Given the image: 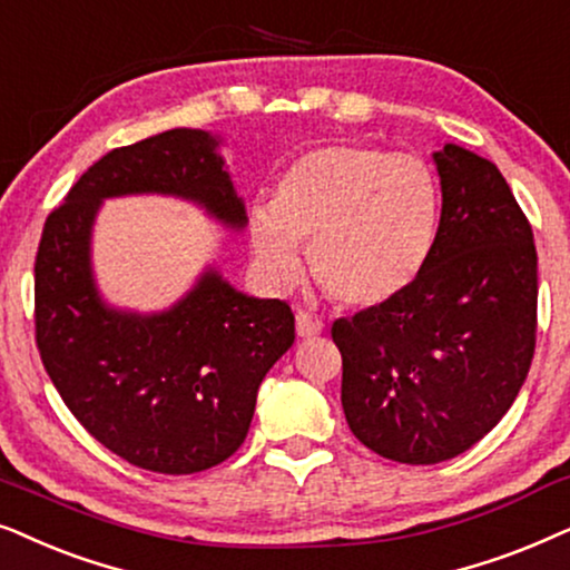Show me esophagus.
I'll return each instance as SVG.
<instances>
[{
  "instance_id": "1",
  "label": "esophagus",
  "mask_w": 570,
  "mask_h": 570,
  "mask_svg": "<svg viewBox=\"0 0 570 570\" xmlns=\"http://www.w3.org/2000/svg\"><path fill=\"white\" fill-rule=\"evenodd\" d=\"M323 331V321L317 315H309L305 309L297 313V336L299 338H315Z\"/></svg>"
}]
</instances>
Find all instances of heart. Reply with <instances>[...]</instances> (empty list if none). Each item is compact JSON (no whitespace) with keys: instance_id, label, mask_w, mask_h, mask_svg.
I'll return each instance as SVG.
<instances>
[{"instance_id":"heart-1","label":"heart","mask_w":570,"mask_h":570,"mask_svg":"<svg viewBox=\"0 0 570 570\" xmlns=\"http://www.w3.org/2000/svg\"><path fill=\"white\" fill-rule=\"evenodd\" d=\"M438 214V181L422 158L328 142L284 171L273 208L253 214L249 242L271 284L289 286L302 276V245L331 299L377 307L420 276Z\"/></svg>"}]
</instances>
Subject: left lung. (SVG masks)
<instances>
[{"label": "left lung", "instance_id": "1", "mask_svg": "<svg viewBox=\"0 0 570 570\" xmlns=\"http://www.w3.org/2000/svg\"><path fill=\"white\" fill-rule=\"evenodd\" d=\"M432 161L443 208L420 276L331 328L348 428L399 464H440L488 435L537 341L534 234L503 174L453 142Z\"/></svg>", "mask_w": 570, "mask_h": 570}]
</instances>
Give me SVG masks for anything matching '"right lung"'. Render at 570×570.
Wrapping results in <instances>:
<instances>
[{
	"label": "right lung",
	"instance_id": "right-lung-1",
	"mask_svg": "<svg viewBox=\"0 0 570 570\" xmlns=\"http://www.w3.org/2000/svg\"><path fill=\"white\" fill-rule=\"evenodd\" d=\"M218 138L166 130L114 148L75 181L43 224L36 255V344L67 409L119 459L158 474H195L245 443L263 377L294 344L281 299L234 289L216 268L164 313L109 307L90 265L106 197L174 195L245 229Z\"/></svg>",
	"mask_w": 570,
	"mask_h": 570
}]
</instances>
